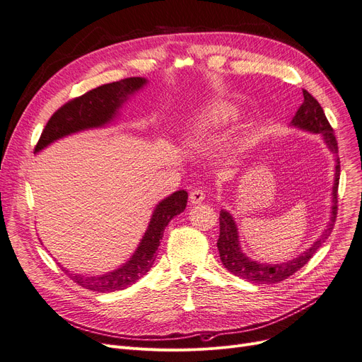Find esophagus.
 <instances>
[{
	"mask_svg": "<svg viewBox=\"0 0 362 362\" xmlns=\"http://www.w3.org/2000/svg\"><path fill=\"white\" fill-rule=\"evenodd\" d=\"M189 199L192 204H199L206 199V194H204V191L199 189V187H195V189L191 191V194H189Z\"/></svg>",
	"mask_w": 362,
	"mask_h": 362,
	"instance_id": "1",
	"label": "esophagus"
}]
</instances>
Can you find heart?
<instances>
[{
	"instance_id": "1",
	"label": "heart",
	"mask_w": 362,
	"mask_h": 362,
	"mask_svg": "<svg viewBox=\"0 0 362 362\" xmlns=\"http://www.w3.org/2000/svg\"><path fill=\"white\" fill-rule=\"evenodd\" d=\"M232 112L226 107H211L209 111L199 114L191 125V130L194 134L202 136L207 134L218 127H222L223 124L228 122Z\"/></svg>"
}]
</instances>
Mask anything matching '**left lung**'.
Here are the masks:
<instances>
[{"label":"left lung","instance_id":"obj_1","mask_svg":"<svg viewBox=\"0 0 362 362\" xmlns=\"http://www.w3.org/2000/svg\"><path fill=\"white\" fill-rule=\"evenodd\" d=\"M293 125L300 127L303 130L320 133L324 136V140L327 146L336 155V179L333 186V209H332V220L325 229V232L321 235V238L313 243V245L306 250L302 256L297 259L281 263V264H262L257 262H253L248 259L240 248L238 241V232L237 226L232 216L222 210L218 217V226L220 233L217 240V248L220 260H222L225 268L243 279H247L250 282H256V284H278V282L287 279L293 274H296L298 269L310 260V257L317 253L318 248L322 245V243L329 237V233L333 232L336 217H337V191H339V179H340V160H339V146L337 140L334 136V130L329 125L324 109L318 103V100L312 96V94L303 88V103L297 109V112L293 118Z\"/></svg>","mask_w":362,"mask_h":362}]
</instances>
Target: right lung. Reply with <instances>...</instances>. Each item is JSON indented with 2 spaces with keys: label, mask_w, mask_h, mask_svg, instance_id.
I'll list each match as a JSON object with an SVG mask.
<instances>
[{
  "label": "right lung",
  "mask_w": 362,
  "mask_h": 362,
  "mask_svg": "<svg viewBox=\"0 0 362 362\" xmlns=\"http://www.w3.org/2000/svg\"><path fill=\"white\" fill-rule=\"evenodd\" d=\"M145 83L146 81L140 76L124 78V80L100 86L84 93L83 96L71 99L64 106H60L47 121L35 146V152L59 137L103 125L115 115L117 109L127 99L129 94L139 90ZM186 202L187 192L177 191L158 204L137 251L118 271L100 276H81L64 269L65 274L78 286L90 291L111 293L130 287L152 268L165 226L173 217L185 210Z\"/></svg>",
  "instance_id": "1"
}]
</instances>
